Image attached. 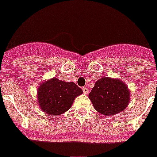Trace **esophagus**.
<instances>
[{
  "instance_id": "1",
  "label": "esophagus",
  "mask_w": 157,
  "mask_h": 157,
  "mask_svg": "<svg viewBox=\"0 0 157 157\" xmlns=\"http://www.w3.org/2000/svg\"><path fill=\"white\" fill-rule=\"evenodd\" d=\"M82 90H83V93L85 94H87L89 93V89L87 87H83L82 88Z\"/></svg>"
}]
</instances>
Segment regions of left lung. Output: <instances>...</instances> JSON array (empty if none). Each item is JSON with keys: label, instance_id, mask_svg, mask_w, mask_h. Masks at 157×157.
I'll use <instances>...</instances> for the list:
<instances>
[{"label": "left lung", "instance_id": "8db88e82", "mask_svg": "<svg viewBox=\"0 0 157 157\" xmlns=\"http://www.w3.org/2000/svg\"><path fill=\"white\" fill-rule=\"evenodd\" d=\"M97 111L104 115H113L128 105L130 92L124 83L107 76L97 81L89 94Z\"/></svg>", "mask_w": 157, "mask_h": 157}]
</instances>
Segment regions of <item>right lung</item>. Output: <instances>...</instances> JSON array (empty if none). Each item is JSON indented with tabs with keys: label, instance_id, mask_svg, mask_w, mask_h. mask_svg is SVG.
<instances>
[{
	"label": "right lung",
	"instance_id": "right-lung-1",
	"mask_svg": "<svg viewBox=\"0 0 157 157\" xmlns=\"http://www.w3.org/2000/svg\"><path fill=\"white\" fill-rule=\"evenodd\" d=\"M82 93L75 83L52 78L39 86L38 101L42 110L47 114H61L69 109L76 97Z\"/></svg>",
	"mask_w": 157,
	"mask_h": 157
}]
</instances>
